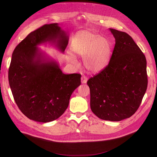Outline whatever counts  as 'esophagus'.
Returning <instances> with one entry per match:
<instances>
[{
  "label": "esophagus",
  "mask_w": 157,
  "mask_h": 157,
  "mask_svg": "<svg viewBox=\"0 0 157 157\" xmlns=\"http://www.w3.org/2000/svg\"><path fill=\"white\" fill-rule=\"evenodd\" d=\"M87 81L88 78L86 76H82V78H81V82H82V84H86L87 82Z\"/></svg>",
  "instance_id": "1"
}]
</instances>
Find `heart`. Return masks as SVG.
Masks as SVG:
<instances>
[{"instance_id": "obj_1", "label": "heart", "mask_w": 157, "mask_h": 157, "mask_svg": "<svg viewBox=\"0 0 157 157\" xmlns=\"http://www.w3.org/2000/svg\"><path fill=\"white\" fill-rule=\"evenodd\" d=\"M70 50L74 55L83 56V66L91 73H98L105 69L111 56L109 41L88 31L80 32L74 37ZM69 61L77 63L76 58L72 55L69 56Z\"/></svg>"}]
</instances>
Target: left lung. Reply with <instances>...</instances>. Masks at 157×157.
I'll return each mask as SVG.
<instances>
[{"label":"left lung","mask_w":157,"mask_h":157,"mask_svg":"<svg viewBox=\"0 0 157 157\" xmlns=\"http://www.w3.org/2000/svg\"><path fill=\"white\" fill-rule=\"evenodd\" d=\"M110 30L116 41L110 62L87 84L94 114L101 120L119 121L132 116L141 104L147 87V62L128 34Z\"/></svg>","instance_id":"left-lung-1"}]
</instances>
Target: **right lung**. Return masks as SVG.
<instances>
[{
	"mask_svg": "<svg viewBox=\"0 0 157 157\" xmlns=\"http://www.w3.org/2000/svg\"><path fill=\"white\" fill-rule=\"evenodd\" d=\"M69 36L58 23L30 32L14 49L8 80L14 100L30 120L47 123L60 117L81 84V75L64 74L58 63L37 47L48 43L63 52Z\"/></svg>",
	"mask_w": 157,
	"mask_h": 157,
	"instance_id": "obj_1",
	"label": "right lung"
}]
</instances>
